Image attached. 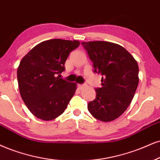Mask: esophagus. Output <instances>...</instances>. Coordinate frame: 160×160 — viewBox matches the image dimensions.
<instances>
[{
  "instance_id": "obj_1",
  "label": "esophagus",
  "mask_w": 160,
  "mask_h": 160,
  "mask_svg": "<svg viewBox=\"0 0 160 160\" xmlns=\"http://www.w3.org/2000/svg\"><path fill=\"white\" fill-rule=\"evenodd\" d=\"M78 89L82 90V88H84V85L83 84H78Z\"/></svg>"
}]
</instances>
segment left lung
<instances>
[{"mask_svg":"<svg viewBox=\"0 0 160 160\" xmlns=\"http://www.w3.org/2000/svg\"><path fill=\"white\" fill-rule=\"evenodd\" d=\"M93 62L94 71L102 76L96 98L88 104L96 119L111 122L127 110L139 84V66L121 45L108 41L82 42Z\"/></svg>","mask_w":160,"mask_h":160,"instance_id":"1","label":"left lung"}]
</instances>
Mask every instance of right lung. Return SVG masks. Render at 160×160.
I'll return each mask as SVG.
<instances>
[{
    "label": "right lung",
    "instance_id": "obj_1",
    "mask_svg": "<svg viewBox=\"0 0 160 160\" xmlns=\"http://www.w3.org/2000/svg\"><path fill=\"white\" fill-rule=\"evenodd\" d=\"M78 41L50 39L35 46L18 68L20 94L29 111L50 121L64 112L77 88L76 83L60 78L69 53Z\"/></svg>",
    "mask_w": 160,
    "mask_h": 160
}]
</instances>
